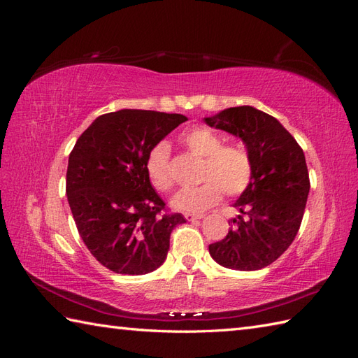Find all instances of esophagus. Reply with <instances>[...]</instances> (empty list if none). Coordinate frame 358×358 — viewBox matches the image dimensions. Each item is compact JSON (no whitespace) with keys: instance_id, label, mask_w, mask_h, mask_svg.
<instances>
[{"instance_id":"34e87169","label":"esophagus","mask_w":358,"mask_h":358,"mask_svg":"<svg viewBox=\"0 0 358 358\" xmlns=\"http://www.w3.org/2000/svg\"><path fill=\"white\" fill-rule=\"evenodd\" d=\"M185 218L187 221H197V220H201L203 215H194V213H185Z\"/></svg>"}]
</instances>
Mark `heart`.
I'll list each match as a JSON object with an SVG mask.
<instances>
[{
	"mask_svg": "<svg viewBox=\"0 0 358 358\" xmlns=\"http://www.w3.org/2000/svg\"><path fill=\"white\" fill-rule=\"evenodd\" d=\"M180 140L194 155L204 158L203 183L197 188L180 189L171 199L173 208L182 212L200 213L220 203L222 191L227 196L236 197L249 187L254 167L246 149L237 145L224 146V140L204 127L189 129ZM146 171L155 189L161 192L171 189L175 179L170 170V149L166 143H158L150 149Z\"/></svg>",
	"mask_w": 358,
	"mask_h": 358,
	"instance_id": "heart-1",
	"label": "heart"
}]
</instances>
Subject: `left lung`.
Segmentation results:
<instances>
[{"instance_id": "obj_1", "label": "left lung", "mask_w": 358, "mask_h": 358, "mask_svg": "<svg viewBox=\"0 0 358 358\" xmlns=\"http://www.w3.org/2000/svg\"><path fill=\"white\" fill-rule=\"evenodd\" d=\"M239 137L252 159V180L233 204L239 210L221 242L209 245L222 267L252 272L272 264L294 241L309 196L305 154L276 117L252 106L204 117Z\"/></svg>"}]
</instances>
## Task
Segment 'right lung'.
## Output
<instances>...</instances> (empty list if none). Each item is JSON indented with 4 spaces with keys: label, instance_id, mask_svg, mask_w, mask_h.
Instances as JSON below:
<instances>
[{
    "label": "right lung",
    "instance_id": "right-lung-1",
    "mask_svg": "<svg viewBox=\"0 0 358 358\" xmlns=\"http://www.w3.org/2000/svg\"><path fill=\"white\" fill-rule=\"evenodd\" d=\"M178 113L122 109L85 129L69 157L67 199L86 248L104 267L145 275L162 263L170 234L187 222L161 215L166 203L146 171L150 149L185 122Z\"/></svg>",
    "mask_w": 358,
    "mask_h": 358
}]
</instances>
